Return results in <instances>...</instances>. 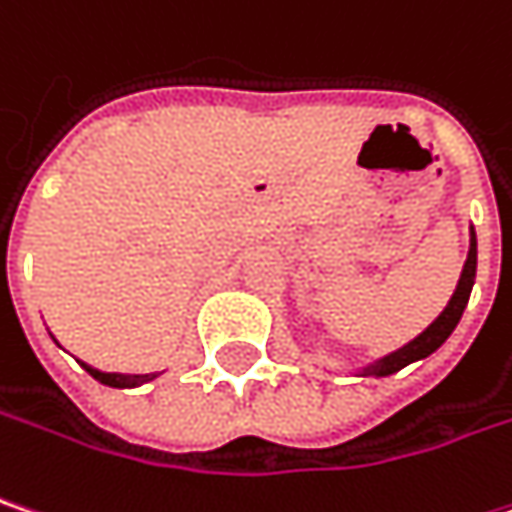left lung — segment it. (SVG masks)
I'll return each mask as SVG.
<instances>
[{"instance_id":"1","label":"left lung","mask_w":512,"mask_h":512,"mask_svg":"<svg viewBox=\"0 0 512 512\" xmlns=\"http://www.w3.org/2000/svg\"><path fill=\"white\" fill-rule=\"evenodd\" d=\"M475 263H478V249H475V234H472V243H469V255H466L464 263V272H461V281H458V289H455V295H452V301L446 304V310L440 313V316L414 339V342H408L406 347H400V350H394L391 356H385V359H379L374 362L371 368H365L362 374L365 376H388L394 374V371H400V368H406L411 362H417V359H426L429 353H435L437 347L443 345L449 336H452V330L458 327V321L464 316V307L466 301H469V292H472V284H475Z\"/></svg>"}]
</instances>
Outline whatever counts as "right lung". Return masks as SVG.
Masks as SVG:
<instances>
[{
    "label": "right lung",
    "instance_id": "add662e5",
    "mask_svg": "<svg viewBox=\"0 0 512 512\" xmlns=\"http://www.w3.org/2000/svg\"><path fill=\"white\" fill-rule=\"evenodd\" d=\"M83 368L95 376L98 382L112 385V388H133V385H141V382L153 379V374H104V371H95V368H89V365H83Z\"/></svg>",
    "mask_w": 512,
    "mask_h": 512
}]
</instances>
